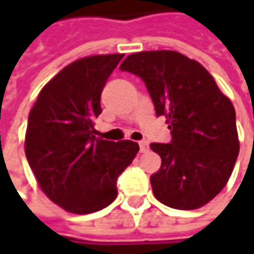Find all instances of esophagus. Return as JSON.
<instances>
[{
    "label": "esophagus",
    "instance_id": "esophagus-1",
    "mask_svg": "<svg viewBox=\"0 0 254 254\" xmlns=\"http://www.w3.org/2000/svg\"><path fill=\"white\" fill-rule=\"evenodd\" d=\"M148 148H150V147H148V142H147V141H141V142H139V151H141V153H147Z\"/></svg>",
    "mask_w": 254,
    "mask_h": 254
}]
</instances>
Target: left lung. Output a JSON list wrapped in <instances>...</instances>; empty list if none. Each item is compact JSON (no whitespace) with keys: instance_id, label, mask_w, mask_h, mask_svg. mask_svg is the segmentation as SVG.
<instances>
[{"instance_id":"1","label":"left lung","mask_w":254,"mask_h":254,"mask_svg":"<svg viewBox=\"0 0 254 254\" xmlns=\"http://www.w3.org/2000/svg\"><path fill=\"white\" fill-rule=\"evenodd\" d=\"M121 70L144 80L172 133L169 144H150L162 159L150 177L154 197L179 210L204 206L227 185L240 151L232 103L198 62L177 51L130 54Z\"/></svg>"}]
</instances>
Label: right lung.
<instances>
[{"instance_id":"right-lung-1","label":"right lung","mask_w":254,"mask_h":254,"mask_svg":"<svg viewBox=\"0 0 254 254\" xmlns=\"http://www.w3.org/2000/svg\"><path fill=\"white\" fill-rule=\"evenodd\" d=\"M124 54L91 56L59 72L39 92L25 138L26 159L41 190L67 212L101 210L118 195V178L139 145L95 138L101 92Z\"/></svg>"}]
</instances>
